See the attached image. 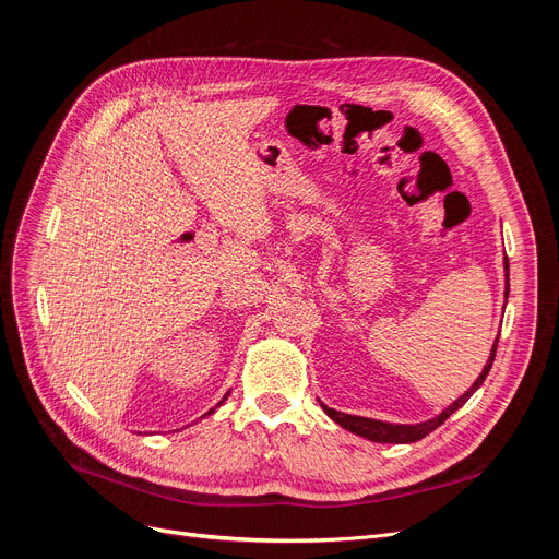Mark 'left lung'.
<instances>
[{"label": "left lung", "instance_id": "left-lung-1", "mask_svg": "<svg viewBox=\"0 0 559 559\" xmlns=\"http://www.w3.org/2000/svg\"><path fill=\"white\" fill-rule=\"evenodd\" d=\"M506 273H509V259H506ZM506 280H509V275H506ZM506 296H509V284H506ZM497 343H499V337H497L495 345H492V354H489V359H487V364H485V368H483V373L478 376L476 382H473V386L468 389V392H466L464 396L456 399V401L450 405V408H445L441 415L429 419V421H421V425H389V421H380V419L337 413V411L329 408V405H324V403H321V408H324V413H326L333 421H337V425H341L343 429H347V431H352V433H357V436H364V438H368V441H376V443H415V441H419V438H425V436H429L433 429L441 427L443 421H445L454 411H460L462 405L473 396V392H476V389L485 382V378H487V373H489V368H492L495 357H497Z\"/></svg>", "mask_w": 559, "mask_h": 559}]
</instances>
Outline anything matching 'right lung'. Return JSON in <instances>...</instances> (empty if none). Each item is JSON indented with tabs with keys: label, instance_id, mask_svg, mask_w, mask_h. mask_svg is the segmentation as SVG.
<instances>
[{
	"label": "right lung",
	"instance_id": "obj_1",
	"mask_svg": "<svg viewBox=\"0 0 559 559\" xmlns=\"http://www.w3.org/2000/svg\"><path fill=\"white\" fill-rule=\"evenodd\" d=\"M224 399H226V396H224ZM222 403H224V401H222ZM210 413H212V411H210Z\"/></svg>",
	"mask_w": 559,
	"mask_h": 559
}]
</instances>
